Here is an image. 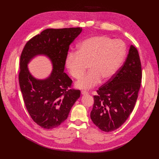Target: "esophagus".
<instances>
[{
    "instance_id": "1",
    "label": "esophagus",
    "mask_w": 159,
    "mask_h": 159,
    "mask_svg": "<svg viewBox=\"0 0 159 159\" xmlns=\"http://www.w3.org/2000/svg\"><path fill=\"white\" fill-rule=\"evenodd\" d=\"M81 93H82V95H87V94H88V92L86 91L83 90L81 91Z\"/></svg>"
}]
</instances>
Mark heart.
Segmentation results:
<instances>
[{"instance_id": "heart-1", "label": "heart", "mask_w": 159, "mask_h": 159, "mask_svg": "<svg viewBox=\"0 0 159 159\" xmlns=\"http://www.w3.org/2000/svg\"><path fill=\"white\" fill-rule=\"evenodd\" d=\"M127 53V47L120 39L113 40L105 35L91 37L79 45L77 53H70L66 60L69 73L75 79H80L88 65L90 71L76 87L88 89L98 84L102 79L111 80L118 72Z\"/></svg>"}]
</instances>
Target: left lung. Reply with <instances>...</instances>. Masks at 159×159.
<instances>
[{"mask_svg":"<svg viewBox=\"0 0 159 159\" xmlns=\"http://www.w3.org/2000/svg\"><path fill=\"white\" fill-rule=\"evenodd\" d=\"M142 67L137 48L131 45L118 72L97 90L90 113L100 129L110 132L126 122L134 109L141 85Z\"/></svg>","mask_w":159,"mask_h":159,"instance_id":"obj_1","label":"left lung"}]
</instances>
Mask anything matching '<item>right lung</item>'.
<instances>
[{
	"label": "right lung",
	"mask_w": 159,
	"mask_h": 159,
	"mask_svg": "<svg viewBox=\"0 0 159 159\" xmlns=\"http://www.w3.org/2000/svg\"><path fill=\"white\" fill-rule=\"evenodd\" d=\"M82 28L46 29L29 40L20 58L19 82L24 102L31 118L44 129H53L67 118L80 91L71 88L72 80L64 72L70 45ZM39 54L48 55L54 69L50 77L37 80L30 75L27 64Z\"/></svg>",
	"instance_id": "right-lung-1"
}]
</instances>
